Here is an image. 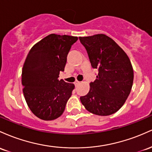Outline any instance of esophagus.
<instances>
[{
    "mask_svg": "<svg viewBox=\"0 0 152 152\" xmlns=\"http://www.w3.org/2000/svg\"><path fill=\"white\" fill-rule=\"evenodd\" d=\"M80 82H79V81H77V80H76L75 82L74 83V84H75V86H77L78 85L80 84Z\"/></svg>",
    "mask_w": 152,
    "mask_h": 152,
    "instance_id": "esophagus-1",
    "label": "esophagus"
}]
</instances>
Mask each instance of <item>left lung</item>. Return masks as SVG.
I'll use <instances>...</instances> for the list:
<instances>
[{
	"instance_id": "8db88e82",
	"label": "left lung",
	"mask_w": 152,
	"mask_h": 152,
	"mask_svg": "<svg viewBox=\"0 0 152 152\" xmlns=\"http://www.w3.org/2000/svg\"><path fill=\"white\" fill-rule=\"evenodd\" d=\"M88 52L92 67L98 71L90 83V91L80 97L90 113L109 115L117 112L129 97L134 70L129 57L111 38L105 34L79 37Z\"/></svg>"
}]
</instances>
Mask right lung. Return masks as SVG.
<instances>
[{"mask_svg": "<svg viewBox=\"0 0 152 152\" xmlns=\"http://www.w3.org/2000/svg\"><path fill=\"white\" fill-rule=\"evenodd\" d=\"M78 38L52 34L28 52L22 69L21 83L27 105L36 116L52 121L64 112L75 85L59 80L67 54Z\"/></svg>", "mask_w": 152, "mask_h": 152, "instance_id": "obj_1", "label": "right lung"}]
</instances>
